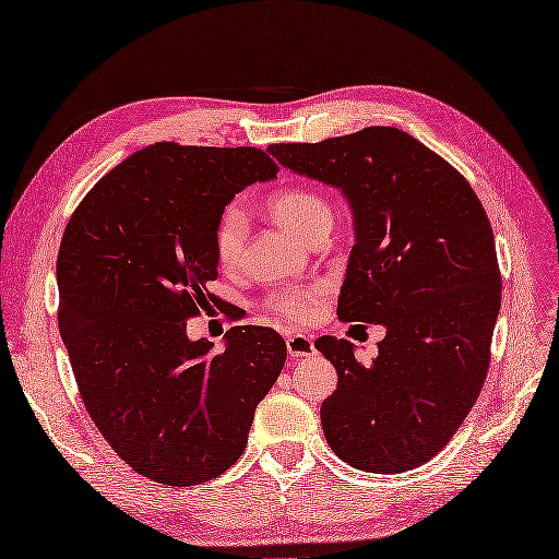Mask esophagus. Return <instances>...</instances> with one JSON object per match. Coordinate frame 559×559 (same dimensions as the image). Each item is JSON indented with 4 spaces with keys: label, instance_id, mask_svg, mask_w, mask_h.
<instances>
[{
    "label": "esophagus",
    "instance_id": "esophagus-1",
    "mask_svg": "<svg viewBox=\"0 0 559 559\" xmlns=\"http://www.w3.org/2000/svg\"><path fill=\"white\" fill-rule=\"evenodd\" d=\"M286 350H288V355L294 357V359L311 357V355L316 353L313 341H311L309 336H305V334H290V336L286 338Z\"/></svg>",
    "mask_w": 559,
    "mask_h": 559
}]
</instances>
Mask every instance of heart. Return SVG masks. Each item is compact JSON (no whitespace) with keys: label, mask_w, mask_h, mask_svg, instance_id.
Segmentation results:
<instances>
[{"label":"heart","mask_w":559,"mask_h":559,"mask_svg":"<svg viewBox=\"0 0 559 559\" xmlns=\"http://www.w3.org/2000/svg\"><path fill=\"white\" fill-rule=\"evenodd\" d=\"M269 211L286 231L298 236L305 243H311L318 234L330 231L334 221L330 202L321 193L305 189V186H288V189L271 195ZM248 227V214L241 204L231 202L223 209L214 231V248L225 269H234L241 261ZM311 302V294H280L273 298V307L277 311L294 318H307Z\"/></svg>","instance_id":"heart-1"}]
</instances>
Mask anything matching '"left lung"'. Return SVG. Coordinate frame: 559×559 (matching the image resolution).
Returning <instances> with one entry per match:
<instances>
[{
	"instance_id": "8db88e82",
	"label": "left lung",
	"mask_w": 559,
	"mask_h": 559,
	"mask_svg": "<svg viewBox=\"0 0 559 559\" xmlns=\"http://www.w3.org/2000/svg\"><path fill=\"white\" fill-rule=\"evenodd\" d=\"M269 152L348 200L355 246L338 318L386 330L370 364L345 338L313 343L338 378L321 405L325 439L355 468L412 471L453 439L487 378L500 271L485 209L453 166L395 127Z\"/></svg>"
}]
</instances>
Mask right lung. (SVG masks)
I'll list each match as a JSON object with an SVG mask.
<instances>
[{"instance_id": "add662e5", "label": "right lung", "mask_w": 559, "mask_h": 559, "mask_svg": "<svg viewBox=\"0 0 559 559\" xmlns=\"http://www.w3.org/2000/svg\"><path fill=\"white\" fill-rule=\"evenodd\" d=\"M277 177L254 147L150 145L102 177L72 214L59 259V332L86 412L136 473L193 487L243 455L257 405L277 382L286 343L236 325L225 348L186 321L216 298L223 209Z\"/></svg>"}]
</instances>
